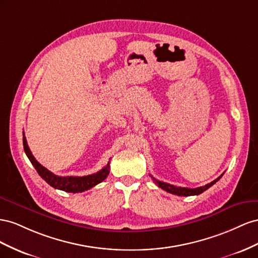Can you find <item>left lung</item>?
I'll use <instances>...</instances> for the list:
<instances>
[{
  "label": "left lung",
  "mask_w": 258,
  "mask_h": 258,
  "mask_svg": "<svg viewBox=\"0 0 258 258\" xmlns=\"http://www.w3.org/2000/svg\"><path fill=\"white\" fill-rule=\"evenodd\" d=\"M223 174L219 176L218 178H216L215 180H213L212 182L208 183V185L205 186H202V187H198V188H185V187H176L174 185H170V183H166V182H163V181H159L157 180L156 178H153L152 176V179L154 180V182L158 183V186L160 188H162L163 190L167 191V192H170L172 195H176V196H182V197H189V196H198L202 194L203 191H205L207 189H209L210 187H212L214 183H216V181H218L220 178H222Z\"/></svg>",
  "instance_id": "8db88e82"
}]
</instances>
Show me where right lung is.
Listing matches in <instances>:
<instances>
[{"label": "right lung", "instance_id": "add662e5", "mask_svg": "<svg viewBox=\"0 0 258 258\" xmlns=\"http://www.w3.org/2000/svg\"><path fill=\"white\" fill-rule=\"evenodd\" d=\"M24 149L27 154L28 159L30 160L32 165L38 172V174L41 176V177L45 180L48 185H50L55 189H59L62 191H66V192H83L85 190H88L93 188L94 186L98 185L99 182L102 180H105L107 178V176L109 175V168H110V162H108V164L100 170L99 172L92 174V175H87V176H58L55 175L51 172H49L46 167H44L41 165L38 161L35 160L33 157V154L31 153L30 149H29L28 144H27V139L25 137L24 133Z\"/></svg>", "mask_w": 258, "mask_h": 258}]
</instances>
